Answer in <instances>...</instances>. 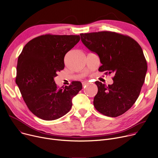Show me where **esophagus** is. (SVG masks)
Returning <instances> with one entry per match:
<instances>
[{"instance_id": "esophagus-1", "label": "esophagus", "mask_w": 158, "mask_h": 158, "mask_svg": "<svg viewBox=\"0 0 158 158\" xmlns=\"http://www.w3.org/2000/svg\"><path fill=\"white\" fill-rule=\"evenodd\" d=\"M88 84H89V82L88 81H84V82H82V86H86V85H88Z\"/></svg>"}]
</instances>
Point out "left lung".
<instances>
[{
  "label": "left lung",
  "instance_id": "left-lung-1",
  "mask_svg": "<svg viewBox=\"0 0 158 158\" xmlns=\"http://www.w3.org/2000/svg\"><path fill=\"white\" fill-rule=\"evenodd\" d=\"M80 35L84 45L98 55V70L114 74L111 85L95 82L98 93L94 106L107 116H119L132 107L144 83L148 65L142 49L132 38L112 31Z\"/></svg>",
  "mask_w": 158,
  "mask_h": 158
}]
</instances>
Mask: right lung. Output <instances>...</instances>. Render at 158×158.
<instances>
[{
    "label": "right lung",
    "mask_w": 158,
    "mask_h": 158,
    "mask_svg": "<svg viewBox=\"0 0 158 158\" xmlns=\"http://www.w3.org/2000/svg\"><path fill=\"white\" fill-rule=\"evenodd\" d=\"M79 40V35L47 34L24 46L18 59L16 83L37 117L51 121L64 116L72 107L73 97L82 89L79 81L59 88L54 80L65 67V55Z\"/></svg>",
    "instance_id": "obj_1"
}]
</instances>
